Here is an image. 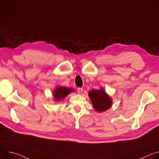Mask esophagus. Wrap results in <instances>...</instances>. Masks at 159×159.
I'll use <instances>...</instances> for the list:
<instances>
[{"instance_id": "obj_1", "label": "esophagus", "mask_w": 159, "mask_h": 159, "mask_svg": "<svg viewBox=\"0 0 159 159\" xmlns=\"http://www.w3.org/2000/svg\"><path fill=\"white\" fill-rule=\"evenodd\" d=\"M77 92L79 94H81L83 92V89L82 87H79L77 89Z\"/></svg>"}]
</instances>
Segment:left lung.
<instances>
[{
    "instance_id": "obj_1",
    "label": "left lung",
    "mask_w": 159,
    "mask_h": 159,
    "mask_svg": "<svg viewBox=\"0 0 159 159\" xmlns=\"http://www.w3.org/2000/svg\"><path fill=\"white\" fill-rule=\"evenodd\" d=\"M89 97L90 98L94 108L98 112L105 111L112 105L110 97L104 92L102 88L99 90H91L89 93Z\"/></svg>"
}]
</instances>
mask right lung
I'll return each instance as SVG.
<instances>
[{
  "label": "right lung",
  "mask_w": 159,
  "mask_h": 159,
  "mask_svg": "<svg viewBox=\"0 0 159 159\" xmlns=\"http://www.w3.org/2000/svg\"><path fill=\"white\" fill-rule=\"evenodd\" d=\"M74 90L72 88H68L66 87L58 86L53 90V96L57 101L65 98L68 94L73 92Z\"/></svg>",
  "instance_id": "add662e5"
}]
</instances>
